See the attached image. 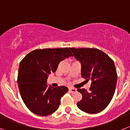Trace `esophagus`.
I'll return each instance as SVG.
<instances>
[{
    "mask_svg": "<svg viewBox=\"0 0 130 130\" xmlns=\"http://www.w3.org/2000/svg\"><path fill=\"white\" fill-rule=\"evenodd\" d=\"M69 91H70V92H71V93H75V92H76V89L72 88V87H70V88H69Z\"/></svg>",
    "mask_w": 130,
    "mask_h": 130,
    "instance_id": "esophagus-1",
    "label": "esophagus"
}]
</instances>
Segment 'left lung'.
<instances>
[{"label":"left lung","instance_id":"left-lung-1","mask_svg":"<svg viewBox=\"0 0 130 130\" xmlns=\"http://www.w3.org/2000/svg\"><path fill=\"white\" fill-rule=\"evenodd\" d=\"M70 50L81 63L82 77L91 80L89 91L77 89L82 95L78 107L86 113H98L108 105L114 94L117 74L113 60L97 48H70Z\"/></svg>","mask_w":130,"mask_h":130}]
</instances>
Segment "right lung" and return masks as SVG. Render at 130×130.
I'll use <instances>...</instances> for the list:
<instances>
[{
	"label": "right lung",
	"instance_id": "obj_1",
	"mask_svg": "<svg viewBox=\"0 0 130 130\" xmlns=\"http://www.w3.org/2000/svg\"><path fill=\"white\" fill-rule=\"evenodd\" d=\"M73 56L70 49H37L27 54L20 62L18 87L22 100L35 114L46 116L57 110L60 99L68 91L65 86L48 88V76L57 70L60 62Z\"/></svg>",
	"mask_w": 130,
	"mask_h": 130
}]
</instances>
